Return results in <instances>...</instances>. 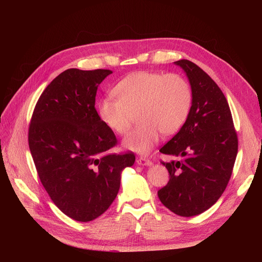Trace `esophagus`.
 <instances>
[{
	"mask_svg": "<svg viewBox=\"0 0 262 262\" xmlns=\"http://www.w3.org/2000/svg\"><path fill=\"white\" fill-rule=\"evenodd\" d=\"M137 164L141 165V166H150L153 163L150 162L147 158H143V157H139L137 158Z\"/></svg>",
	"mask_w": 262,
	"mask_h": 262,
	"instance_id": "1",
	"label": "esophagus"
}]
</instances>
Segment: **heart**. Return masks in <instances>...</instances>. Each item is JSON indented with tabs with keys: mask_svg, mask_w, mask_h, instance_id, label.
I'll list each match as a JSON object with an SVG mask.
<instances>
[{
	"mask_svg": "<svg viewBox=\"0 0 262 262\" xmlns=\"http://www.w3.org/2000/svg\"><path fill=\"white\" fill-rule=\"evenodd\" d=\"M114 91L117 98L100 102L99 117L109 130L124 136L138 114L140 125L123 140V146L142 155L153 149L161 133L170 136L181 129L192 104L191 87L175 73L141 71L125 76Z\"/></svg>",
	"mask_w": 262,
	"mask_h": 262,
	"instance_id": "obj_1",
	"label": "heart"
}]
</instances>
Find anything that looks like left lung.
I'll use <instances>...</instances> for the list:
<instances>
[{"instance_id":"obj_1","label":"left lung","mask_w":262,"mask_h":262,"mask_svg":"<svg viewBox=\"0 0 262 262\" xmlns=\"http://www.w3.org/2000/svg\"><path fill=\"white\" fill-rule=\"evenodd\" d=\"M186 73L192 104L186 122L160 152L177 157L163 163L169 181L158 198L180 216H194L210 209L228 184L238 141L228 102L220 87L193 62H173Z\"/></svg>"}]
</instances>
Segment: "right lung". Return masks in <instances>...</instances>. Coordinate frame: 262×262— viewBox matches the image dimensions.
Listing matches in <instances>:
<instances>
[{"label": "right lung", "instance_id": "right-lung-1", "mask_svg": "<svg viewBox=\"0 0 262 262\" xmlns=\"http://www.w3.org/2000/svg\"><path fill=\"white\" fill-rule=\"evenodd\" d=\"M110 70L69 69L46 87L29 125L28 142L39 178L57 207L78 222L100 216L118 194L133 153L107 154L115 133L101 121L95 97Z\"/></svg>", "mask_w": 262, "mask_h": 262}]
</instances>
